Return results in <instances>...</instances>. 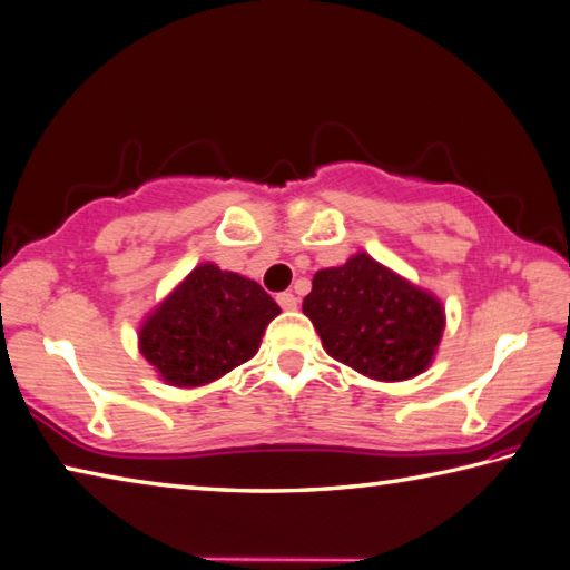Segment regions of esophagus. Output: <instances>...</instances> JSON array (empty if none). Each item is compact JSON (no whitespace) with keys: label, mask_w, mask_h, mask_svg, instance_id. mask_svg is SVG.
Wrapping results in <instances>:
<instances>
[{"label":"esophagus","mask_w":570,"mask_h":570,"mask_svg":"<svg viewBox=\"0 0 570 570\" xmlns=\"http://www.w3.org/2000/svg\"><path fill=\"white\" fill-rule=\"evenodd\" d=\"M276 302H278V306L286 308V312H294V308L298 306V298H296L292 292L278 294V296H276Z\"/></svg>","instance_id":"1"}]
</instances>
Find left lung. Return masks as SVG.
<instances>
[{
    "instance_id": "1",
    "label": "left lung",
    "mask_w": 570,
    "mask_h": 570,
    "mask_svg": "<svg viewBox=\"0 0 570 570\" xmlns=\"http://www.w3.org/2000/svg\"><path fill=\"white\" fill-rule=\"evenodd\" d=\"M304 314L330 356L372 380L400 382L428 370L445 312L435 296L366 254L314 274Z\"/></svg>"
}]
</instances>
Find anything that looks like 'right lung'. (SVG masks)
Segmentation results:
<instances>
[{
  "label": "right lung",
  "mask_w": 570,
  "mask_h": 570,
  "mask_svg": "<svg viewBox=\"0 0 570 570\" xmlns=\"http://www.w3.org/2000/svg\"><path fill=\"white\" fill-rule=\"evenodd\" d=\"M278 312L256 282L204 264L148 316L140 352L166 382L198 387L248 362Z\"/></svg>",
  "instance_id": "right-lung-1"
}]
</instances>
